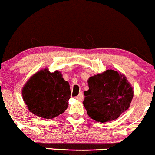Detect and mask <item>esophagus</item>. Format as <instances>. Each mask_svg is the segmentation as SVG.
Here are the masks:
<instances>
[{"label": "esophagus", "mask_w": 155, "mask_h": 155, "mask_svg": "<svg viewBox=\"0 0 155 155\" xmlns=\"http://www.w3.org/2000/svg\"><path fill=\"white\" fill-rule=\"evenodd\" d=\"M76 99L79 101H82L83 99H84V96H83V93H80L79 95L78 96H76Z\"/></svg>", "instance_id": "1"}]
</instances>
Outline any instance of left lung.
<instances>
[{
	"label": "left lung",
	"mask_w": 155,
	"mask_h": 155,
	"mask_svg": "<svg viewBox=\"0 0 155 155\" xmlns=\"http://www.w3.org/2000/svg\"><path fill=\"white\" fill-rule=\"evenodd\" d=\"M87 83L83 105L90 118L101 123L111 121L129 108L133 90L123 74L108 69L90 77Z\"/></svg>",
	"instance_id": "obj_1"
}]
</instances>
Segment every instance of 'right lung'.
<instances>
[{
  "mask_svg": "<svg viewBox=\"0 0 155 155\" xmlns=\"http://www.w3.org/2000/svg\"><path fill=\"white\" fill-rule=\"evenodd\" d=\"M22 99L29 111L44 119H53L62 114L68 106L71 90L60 71L40 70L25 83Z\"/></svg>",
  "mask_w": 155,
  "mask_h": 155,
  "instance_id": "add662e5",
  "label": "right lung"
}]
</instances>
